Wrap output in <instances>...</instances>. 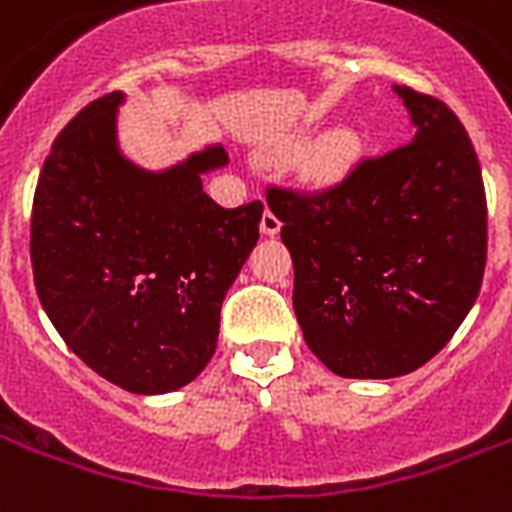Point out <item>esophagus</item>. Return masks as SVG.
<instances>
[{
  "instance_id": "1",
  "label": "esophagus",
  "mask_w": 512,
  "mask_h": 512,
  "mask_svg": "<svg viewBox=\"0 0 512 512\" xmlns=\"http://www.w3.org/2000/svg\"><path fill=\"white\" fill-rule=\"evenodd\" d=\"M279 227H282L279 217H276L271 208H266V214H263V219H260V230H263L266 236H276V233H279Z\"/></svg>"
}]
</instances>
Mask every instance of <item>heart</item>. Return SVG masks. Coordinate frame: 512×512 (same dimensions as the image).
<instances>
[{
  "instance_id": "b5f03b06",
  "label": "heart",
  "mask_w": 512,
  "mask_h": 512,
  "mask_svg": "<svg viewBox=\"0 0 512 512\" xmlns=\"http://www.w3.org/2000/svg\"><path fill=\"white\" fill-rule=\"evenodd\" d=\"M358 149H361L358 135H352V132H339V135L331 140V146H328V165H331L333 170L342 168L344 162L355 157V151Z\"/></svg>"
}]
</instances>
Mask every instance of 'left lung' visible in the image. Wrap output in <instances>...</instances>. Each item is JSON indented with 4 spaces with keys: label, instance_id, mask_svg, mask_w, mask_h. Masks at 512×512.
<instances>
[{
    "label": "left lung",
    "instance_id": "left-lung-1",
    "mask_svg": "<svg viewBox=\"0 0 512 512\" xmlns=\"http://www.w3.org/2000/svg\"><path fill=\"white\" fill-rule=\"evenodd\" d=\"M393 89L412 116L410 143L320 192H266L293 257L306 344L355 380L431 361L475 304L486 268V189L464 124L437 97Z\"/></svg>",
    "mask_w": 512,
    "mask_h": 512
}]
</instances>
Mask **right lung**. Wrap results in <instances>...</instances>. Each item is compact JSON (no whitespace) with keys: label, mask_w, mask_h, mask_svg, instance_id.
Instances as JSON below:
<instances>
[{"label":"right lung","mask_w":512,"mask_h":512,"mask_svg":"<svg viewBox=\"0 0 512 512\" xmlns=\"http://www.w3.org/2000/svg\"><path fill=\"white\" fill-rule=\"evenodd\" d=\"M111 92L59 135L32 203V271L48 320L89 369L130 393H168L217 350L219 309L260 238L263 203L222 208L203 173L227 151L208 146L149 173L116 143Z\"/></svg>","instance_id":"obj_1"}]
</instances>
